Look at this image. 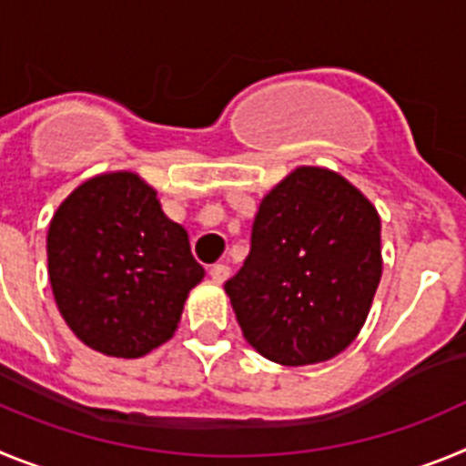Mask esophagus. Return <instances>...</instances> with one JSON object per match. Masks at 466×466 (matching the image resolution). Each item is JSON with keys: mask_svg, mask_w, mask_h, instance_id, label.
I'll use <instances>...</instances> for the list:
<instances>
[{"mask_svg": "<svg viewBox=\"0 0 466 466\" xmlns=\"http://www.w3.org/2000/svg\"><path fill=\"white\" fill-rule=\"evenodd\" d=\"M230 275V268L226 266V263H214L212 268H209V278H212V282L217 284H224L226 279H228Z\"/></svg>", "mask_w": 466, "mask_h": 466, "instance_id": "obj_1", "label": "esophagus"}]
</instances>
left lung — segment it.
Returning a JSON list of instances; mask_svg holds the SVG:
<instances>
[{
    "label": "left lung",
    "mask_w": 466,
    "mask_h": 466,
    "mask_svg": "<svg viewBox=\"0 0 466 466\" xmlns=\"http://www.w3.org/2000/svg\"><path fill=\"white\" fill-rule=\"evenodd\" d=\"M382 275L380 217L327 167H296L258 205L224 284L247 343L282 366L327 361L364 327Z\"/></svg>",
    "instance_id": "8db88e82"
}]
</instances>
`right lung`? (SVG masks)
<instances>
[{
    "label": "right lung",
    "instance_id": "obj_1",
    "mask_svg": "<svg viewBox=\"0 0 466 466\" xmlns=\"http://www.w3.org/2000/svg\"><path fill=\"white\" fill-rule=\"evenodd\" d=\"M46 252L57 310L74 336L123 360L170 340L188 291L205 278L184 226L126 170L93 177L65 198Z\"/></svg>",
    "mask_w": 466,
    "mask_h": 466
}]
</instances>
